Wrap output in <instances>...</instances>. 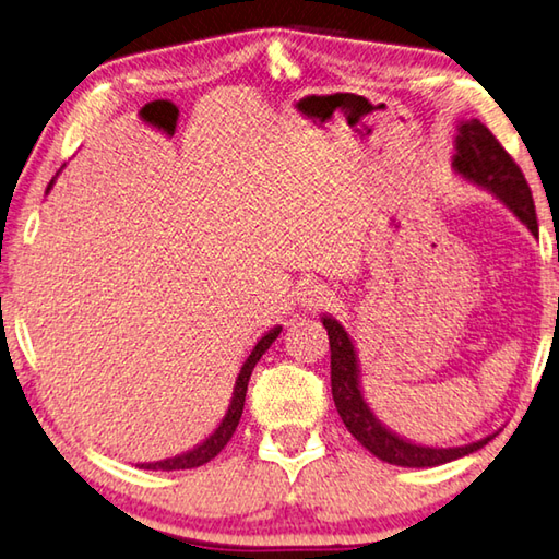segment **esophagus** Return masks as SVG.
Here are the masks:
<instances>
[{
  "mask_svg": "<svg viewBox=\"0 0 559 559\" xmlns=\"http://www.w3.org/2000/svg\"><path fill=\"white\" fill-rule=\"evenodd\" d=\"M298 302L300 308L306 310H318V308H328L332 306V293L320 286V283H308L298 290Z\"/></svg>",
  "mask_w": 559,
  "mask_h": 559,
  "instance_id": "1",
  "label": "esophagus"
}]
</instances>
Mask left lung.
I'll return each instance as SVG.
<instances>
[{
    "mask_svg": "<svg viewBox=\"0 0 559 559\" xmlns=\"http://www.w3.org/2000/svg\"><path fill=\"white\" fill-rule=\"evenodd\" d=\"M452 168L460 178L491 192L496 200L503 202L523 222L533 237H537V217L531 188H527L521 168L513 164V158L506 154L503 146L479 119H466L456 124ZM320 320L330 337L332 399L334 405H337L340 418L347 425V430L354 438L373 456H379L381 462L395 466H415V469L440 466L481 450L484 444H489L499 435L491 432L476 442L460 444V448H432V444L413 442L403 438V435L393 432L391 428H385L377 418V413L371 411L367 399H364L359 357L349 332L332 314H322Z\"/></svg>",
    "mask_w": 559,
    "mask_h": 559,
    "instance_id": "1",
    "label": "left lung"
}]
</instances>
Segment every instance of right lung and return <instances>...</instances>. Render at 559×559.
<instances>
[{
  "label": "right lung",
  "mask_w": 559,
  "mask_h": 559,
  "mask_svg": "<svg viewBox=\"0 0 559 559\" xmlns=\"http://www.w3.org/2000/svg\"><path fill=\"white\" fill-rule=\"evenodd\" d=\"M60 174V170H58ZM56 174V176H58ZM56 178L48 182V190L53 188ZM46 190V192H48ZM281 324H276V328H271L263 337L257 342V347L251 349V354L247 357V361L241 364L239 369V377L235 381V391H231V401H229V408L225 413V418L219 420V425L215 430H212L205 440H202L200 444H195V448L182 452V454H176V456H168V460H160V462H144V464H136L141 466V469H154V472H174V469H195V466H202L207 464L210 460H215V456L225 450V444L231 440V435H235L237 425H239V418H241V411H245V399H247V385H249V379H251V371L253 367H257L259 359L266 354V349L271 347L273 342H276V337L281 334Z\"/></svg>",
  "instance_id": "1"
}]
</instances>
